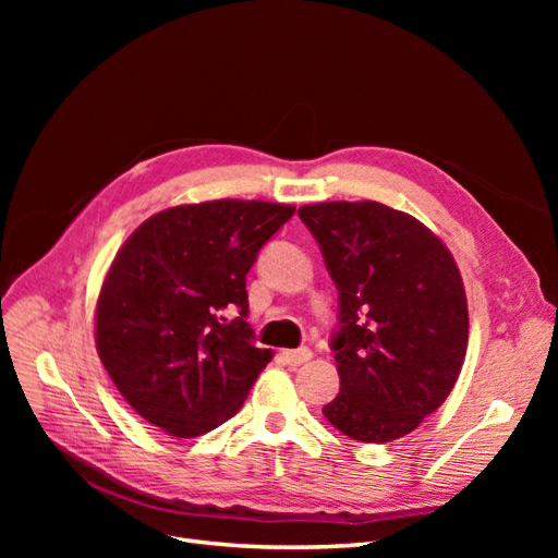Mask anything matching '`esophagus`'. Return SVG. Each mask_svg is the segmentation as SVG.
Instances as JSON below:
<instances>
[{"label":"esophagus","instance_id":"34e87169","mask_svg":"<svg viewBox=\"0 0 558 558\" xmlns=\"http://www.w3.org/2000/svg\"><path fill=\"white\" fill-rule=\"evenodd\" d=\"M281 359L289 365H302L312 359V351L310 349H283Z\"/></svg>","mask_w":558,"mask_h":558}]
</instances>
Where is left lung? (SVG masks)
Returning <instances> with one entry per match:
<instances>
[{"label": "left lung", "instance_id": "obj_1", "mask_svg": "<svg viewBox=\"0 0 558 558\" xmlns=\"http://www.w3.org/2000/svg\"><path fill=\"white\" fill-rule=\"evenodd\" d=\"M340 295V373L324 414L359 442H391L433 414L459 379L468 302L449 248L379 202L300 207Z\"/></svg>", "mask_w": 558, "mask_h": 558}]
</instances>
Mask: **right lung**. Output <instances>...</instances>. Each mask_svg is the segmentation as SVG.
I'll return each mask as SVG.
<instances>
[{
  "instance_id": "right-lung-1",
  "label": "right lung",
  "mask_w": 558,
  "mask_h": 558,
  "mask_svg": "<svg viewBox=\"0 0 558 558\" xmlns=\"http://www.w3.org/2000/svg\"><path fill=\"white\" fill-rule=\"evenodd\" d=\"M295 214L260 199H214L150 216L109 267L95 342L130 408L174 437L238 414L272 351L253 344L246 275ZM238 308L232 322L225 312Z\"/></svg>"
}]
</instances>
